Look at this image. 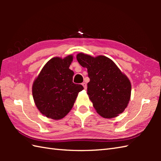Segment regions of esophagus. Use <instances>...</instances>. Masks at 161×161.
Instances as JSON below:
<instances>
[{
	"mask_svg": "<svg viewBox=\"0 0 161 161\" xmlns=\"http://www.w3.org/2000/svg\"><path fill=\"white\" fill-rule=\"evenodd\" d=\"M82 84V86H84V89H86V88H87V86H86V84L85 83V82H84V83H82L81 84Z\"/></svg>",
	"mask_w": 161,
	"mask_h": 161,
	"instance_id": "esophagus-1",
	"label": "esophagus"
}]
</instances>
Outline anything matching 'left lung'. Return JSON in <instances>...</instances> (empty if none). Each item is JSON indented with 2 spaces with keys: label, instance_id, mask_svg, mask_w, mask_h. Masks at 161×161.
I'll list each match as a JSON object with an SVG mask.
<instances>
[{
  "label": "left lung",
  "instance_id": "obj_1",
  "mask_svg": "<svg viewBox=\"0 0 161 161\" xmlns=\"http://www.w3.org/2000/svg\"><path fill=\"white\" fill-rule=\"evenodd\" d=\"M77 59L87 68L90 79L87 94L98 114L111 118L122 114L131 97V85L127 77L105 56L93 57L81 53Z\"/></svg>",
  "mask_w": 161,
  "mask_h": 161
}]
</instances>
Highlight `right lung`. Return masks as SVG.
Listing matches in <instances>:
<instances>
[{
    "label": "right lung",
    "mask_w": 161,
    "mask_h": 161,
    "mask_svg": "<svg viewBox=\"0 0 161 161\" xmlns=\"http://www.w3.org/2000/svg\"><path fill=\"white\" fill-rule=\"evenodd\" d=\"M73 55L52 58L46 64L32 86V96L37 108L47 118L59 119L73 108L81 84L73 82L74 72L69 69Z\"/></svg>",
    "instance_id": "obj_1"
}]
</instances>
